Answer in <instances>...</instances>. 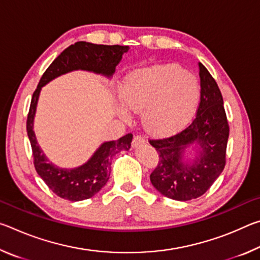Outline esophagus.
Returning <instances> with one entry per match:
<instances>
[{
  "instance_id": "obj_1",
  "label": "esophagus",
  "mask_w": 260,
  "mask_h": 260,
  "mask_svg": "<svg viewBox=\"0 0 260 260\" xmlns=\"http://www.w3.org/2000/svg\"><path fill=\"white\" fill-rule=\"evenodd\" d=\"M146 143V140L143 139V136L141 135H135L134 139H133V148H138L143 146V144Z\"/></svg>"
}]
</instances>
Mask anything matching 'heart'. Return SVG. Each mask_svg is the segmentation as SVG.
<instances>
[{
	"mask_svg": "<svg viewBox=\"0 0 260 260\" xmlns=\"http://www.w3.org/2000/svg\"><path fill=\"white\" fill-rule=\"evenodd\" d=\"M197 78L174 64L152 65L132 72L122 82V104L117 111L128 119L129 111L141 112L148 132L172 135L186 126L200 102Z\"/></svg>",
	"mask_w": 260,
	"mask_h": 260,
	"instance_id": "1",
	"label": "heart"
}]
</instances>
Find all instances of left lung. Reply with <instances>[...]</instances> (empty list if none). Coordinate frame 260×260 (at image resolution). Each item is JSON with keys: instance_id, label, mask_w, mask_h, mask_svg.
<instances>
[{"instance_id": "8db88e82", "label": "left lung", "mask_w": 260, "mask_h": 260, "mask_svg": "<svg viewBox=\"0 0 260 260\" xmlns=\"http://www.w3.org/2000/svg\"><path fill=\"white\" fill-rule=\"evenodd\" d=\"M201 102L195 119L177 135L150 140L159 161L150 181L161 195L175 201H190L203 195L221 174L226 164L230 126L222 95L210 72L199 63ZM196 148V157L187 158L185 150Z\"/></svg>"}]
</instances>
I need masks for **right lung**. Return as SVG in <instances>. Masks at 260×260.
<instances>
[{"label": "right lung", "mask_w": 260, "mask_h": 260, "mask_svg": "<svg viewBox=\"0 0 260 260\" xmlns=\"http://www.w3.org/2000/svg\"><path fill=\"white\" fill-rule=\"evenodd\" d=\"M128 50V46L94 45L86 41L76 42L52 61L43 73L38 88L34 91L26 125L32 146L34 166L50 190L61 199L78 202L90 199L98 193L107 184L110 178L112 156L121 150H128L133 135L126 134L117 141L102 143L85 164L74 169H63L52 164L38 144L37 136L33 131L34 117L42 87L63 74L78 70L101 74L111 79L116 71V67L120 63L122 55Z\"/></svg>", "instance_id": "obj_1"}]
</instances>
